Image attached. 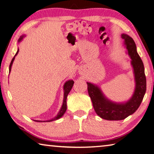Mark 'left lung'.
Wrapping results in <instances>:
<instances>
[{"label":"left lung","mask_w":154,"mask_h":154,"mask_svg":"<svg viewBox=\"0 0 154 154\" xmlns=\"http://www.w3.org/2000/svg\"><path fill=\"white\" fill-rule=\"evenodd\" d=\"M128 54L131 58L135 74V89L131 98L125 103H115L108 100L97 85L87 82L89 96L96 114L102 119L108 121H120L133 114L140 106L146 91V77L144 66L137 52L135 43L132 38L122 34Z\"/></svg>","instance_id":"left-lung-1"}]
</instances>
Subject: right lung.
Returning <instances> with one entry per match:
<instances>
[{"instance_id":"add662e5","label":"right lung","mask_w":154,"mask_h":154,"mask_svg":"<svg viewBox=\"0 0 154 154\" xmlns=\"http://www.w3.org/2000/svg\"><path fill=\"white\" fill-rule=\"evenodd\" d=\"M24 37V35L23 36H21L20 38L19 39V42H21L22 40V39H23V38ZM19 52V48L17 50V52H16V54L15 55V57H14L13 58L12 60H11V64L9 65V72H11V66H12V65H13V63L14 61V59H15V56L18 54ZM74 84V82L72 80H69L67 81V82H66V83L64 84V98H63V105H62V107H61L60 111L58 112V113L57 116H56L54 119H52L51 120H49V121H43V122H51V121H55V120H57L58 119H60V117H62L63 116V114L65 113V112L66 110V97H67V96L69 93L70 92V91H71V89H72V85H73ZM36 122H42L41 121H35Z\"/></svg>"}]
</instances>
